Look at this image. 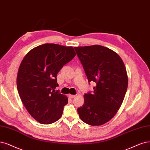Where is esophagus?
<instances>
[{"label": "esophagus", "instance_id": "34e87169", "mask_svg": "<svg viewBox=\"0 0 150 150\" xmlns=\"http://www.w3.org/2000/svg\"><path fill=\"white\" fill-rule=\"evenodd\" d=\"M69 96L70 98H74L76 96H75V95H69Z\"/></svg>", "mask_w": 150, "mask_h": 150}]
</instances>
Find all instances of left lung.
Segmentation results:
<instances>
[{
	"label": "left lung",
	"instance_id": "8db88e82",
	"mask_svg": "<svg viewBox=\"0 0 150 150\" xmlns=\"http://www.w3.org/2000/svg\"><path fill=\"white\" fill-rule=\"evenodd\" d=\"M88 82L96 83L93 93L85 94V101L77 111L85 123L98 126L108 122L119 109L128 86L123 60L106 47H75Z\"/></svg>",
	"mask_w": 150,
	"mask_h": 150
}]
</instances>
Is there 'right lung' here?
Returning a JSON list of instances; mask_svg holds the SVG:
<instances>
[{
	"label": "right lung",
	"mask_w": 150,
	"mask_h": 150,
	"mask_svg": "<svg viewBox=\"0 0 150 150\" xmlns=\"http://www.w3.org/2000/svg\"><path fill=\"white\" fill-rule=\"evenodd\" d=\"M75 55L73 47L47 43L31 49L22 60L16 78L18 94L38 122L52 124L62 116L68 98L55 90L57 75Z\"/></svg>",
	"instance_id": "right-lung-1"
}]
</instances>
